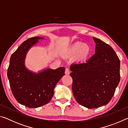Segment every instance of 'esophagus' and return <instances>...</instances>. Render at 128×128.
I'll return each mask as SVG.
<instances>
[{
	"label": "esophagus",
	"mask_w": 128,
	"mask_h": 128,
	"mask_svg": "<svg viewBox=\"0 0 128 128\" xmlns=\"http://www.w3.org/2000/svg\"><path fill=\"white\" fill-rule=\"evenodd\" d=\"M70 70L68 68H66V71H65V73H66V74H70Z\"/></svg>",
	"instance_id": "obj_1"
}]
</instances>
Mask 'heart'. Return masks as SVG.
Segmentation results:
<instances>
[{"label":"heart","mask_w":128,"mask_h":128,"mask_svg":"<svg viewBox=\"0 0 128 128\" xmlns=\"http://www.w3.org/2000/svg\"><path fill=\"white\" fill-rule=\"evenodd\" d=\"M90 47L87 44L77 42L69 47L66 51V55L72 56L76 55V60L78 62H84L87 59L90 53Z\"/></svg>","instance_id":"1"}]
</instances>
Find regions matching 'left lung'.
Returning <instances> with one entry per match:
<instances>
[{"instance_id":"obj_1","label":"left lung","mask_w":128,"mask_h":128,"mask_svg":"<svg viewBox=\"0 0 128 128\" xmlns=\"http://www.w3.org/2000/svg\"><path fill=\"white\" fill-rule=\"evenodd\" d=\"M95 54L85 62L71 65L72 91L80 104L96 108L110 102L120 80V62L113 48L99 39Z\"/></svg>"}]
</instances>
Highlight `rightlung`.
Masks as SVG:
<instances>
[{
    "label": "right lung",
    "instance_id": "add662e5",
    "mask_svg": "<svg viewBox=\"0 0 128 128\" xmlns=\"http://www.w3.org/2000/svg\"><path fill=\"white\" fill-rule=\"evenodd\" d=\"M43 38L36 36L24 42L10 56L7 76L12 94L21 104L37 108L51 100L54 88L64 76L65 68L46 69L37 73L26 68L25 60L29 49Z\"/></svg>",
    "mask_w": 128,
    "mask_h": 128
}]
</instances>
